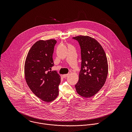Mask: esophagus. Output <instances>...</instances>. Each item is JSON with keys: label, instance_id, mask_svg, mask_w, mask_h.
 I'll use <instances>...</instances> for the list:
<instances>
[{"label": "esophagus", "instance_id": "1", "mask_svg": "<svg viewBox=\"0 0 132 132\" xmlns=\"http://www.w3.org/2000/svg\"><path fill=\"white\" fill-rule=\"evenodd\" d=\"M69 75V74H64V75H62V77H63V78H66L67 77H68Z\"/></svg>", "mask_w": 132, "mask_h": 132}]
</instances>
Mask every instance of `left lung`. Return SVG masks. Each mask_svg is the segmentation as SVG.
I'll list each match as a JSON object with an SVG mask.
<instances>
[{
    "mask_svg": "<svg viewBox=\"0 0 132 132\" xmlns=\"http://www.w3.org/2000/svg\"><path fill=\"white\" fill-rule=\"evenodd\" d=\"M73 38L79 44L82 60L76 89L81 96L90 97L96 94L106 82L108 72L106 55L102 46L93 38L80 36Z\"/></svg>",
    "mask_w": 132,
    "mask_h": 132,
    "instance_id": "obj_1",
    "label": "left lung"
}]
</instances>
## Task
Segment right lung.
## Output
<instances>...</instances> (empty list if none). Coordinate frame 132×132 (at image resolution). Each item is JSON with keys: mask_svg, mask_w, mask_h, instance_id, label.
<instances>
[{"mask_svg": "<svg viewBox=\"0 0 132 132\" xmlns=\"http://www.w3.org/2000/svg\"><path fill=\"white\" fill-rule=\"evenodd\" d=\"M55 39L38 40L29 50L26 57L24 73L29 88L40 100L50 102L58 95L60 77L54 66L53 54Z\"/></svg>", "mask_w": 132, "mask_h": 132, "instance_id": "obj_1", "label": "right lung"}]
</instances>
